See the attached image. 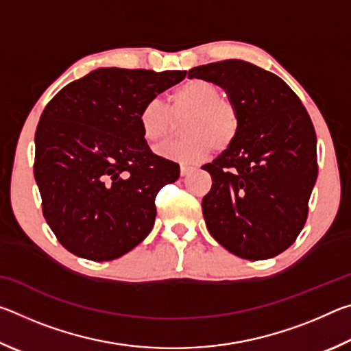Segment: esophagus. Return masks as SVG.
Listing matches in <instances>:
<instances>
[{
  "label": "esophagus",
  "mask_w": 351,
  "mask_h": 351,
  "mask_svg": "<svg viewBox=\"0 0 351 351\" xmlns=\"http://www.w3.org/2000/svg\"><path fill=\"white\" fill-rule=\"evenodd\" d=\"M193 167H189V165H181V176H187L189 173H192Z\"/></svg>",
  "instance_id": "34e87169"
}]
</instances>
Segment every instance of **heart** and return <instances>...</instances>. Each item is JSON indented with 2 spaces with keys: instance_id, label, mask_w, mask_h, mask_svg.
Instances as JSON below:
<instances>
[{
  "instance_id": "b5f03b06",
  "label": "heart",
  "mask_w": 351,
  "mask_h": 351,
  "mask_svg": "<svg viewBox=\"0 0 351 351\" xmlns=\"http://www.w3.org/2000/svg\"><path fill=\"white\" fill-rule=\"evenodd\" d=\"M221 94L217 83L190 79L171 91L170 111L159 99H148L138 116L142 136L150 144L162 141L171 127V116L187 114L181 127L186 136L158 147L159 156L181 164H198L213 148L228 150L239 136L240 116L232 100Z\"/></svg>"
}]
</instances>
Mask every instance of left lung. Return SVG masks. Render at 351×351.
I'll return each mask as SVG.
<instances>
[{
    "mask_svg": "<svg viewBox=\"0 0 351 351\" xmlns=\"http://www.w3.org/2000/svg\"><path fill=\"white\" fill-rule=\"evenodd\" d=\"M189 79L217 83L235 104L239 136L215 161L203 198L210 235L246 260L276 257L304 229L317 180V139L295 93L280 77L245 60L189 71Z\"/></svg>",
    "mask_w": 351,
    "mask_h": 351,
    "instance_id": "obj_1",
    "label": "left lung"
}]
</instances>
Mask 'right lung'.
I'll return each instance as SVG.
<instances>
[{
  "instance_id": "1",
  "label": "right lung",
  "mask_w": 351,
  "mask_h": 351,
  "mask_svg": "<svg viewBox=\"0 0 351 351\" xmlns=\"http://www.w3.org/2000/svg\"><path fill=\"white\" fill-rule=\"evenodd\" d=\"M186 74L99 68L46 105L34 175L46 223L77 257L114 260L150 234L154 198L180 178V165L150 150L139 110Z\"/></svg>"
}]
</instances>
